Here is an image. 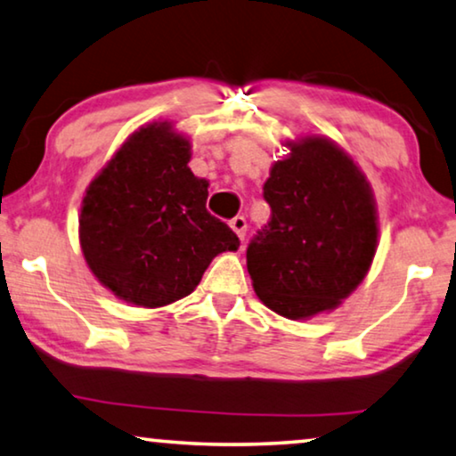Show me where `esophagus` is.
<instances>
[{"mask_svg": "<svg viewBox=\"0 0 456 456\" xmlns=\"http://www.w3.org/2000/svg\"><path fill=\"white\" fill-rule=\"evenodd\" d=\"M229 225H231V229L235 231L237 237H240L241 241L246 240V231H248V221H246V216H241V215L233 216V219L229 221Z\"/></svg>", "mask_w": 456, "mask_h": 456, "instance_id": "obj_1", "label": "esophagus"}]
</instances>
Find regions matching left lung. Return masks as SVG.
Returning <instances> with one entry per match:
<instances>
[{"label": "left lung", "mask_w": 456, "mask_h": 456, "mask_svg": "<svg viewBox=\"0 0 456 456\" xmlns=\"http://www.w3.org/2000/svg\"><path fill=\"white\" fill-rule=\"evenodd\" d=\"M264 184L270 221L248 246L260 301L289 319L336 309L370 268L377 210L356 163L328 139L289 142Z\"/></svg>", "instance_id": "obj_1"}]
</instances>
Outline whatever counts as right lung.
Instances as JSON below:
<instances>
[{
    "mask_svg": "<svg viewBox=\"0 0 456 456\" xmlns=\"http://www.w3.org/2000/svg\"><path fill=\"white\" fill-rule=\"evenodd\" d=\"M190 141L167 122L126 139L86 190L79 241L94 276L141 307H163L199 287L210 260L240 248L207 210L208 182L190 172Z\"/></svg>",
    "mask_w": 456,
    "mask_h": 456,
    "instance_id": "1",
    "label": "right lung"
}]
</instances>
